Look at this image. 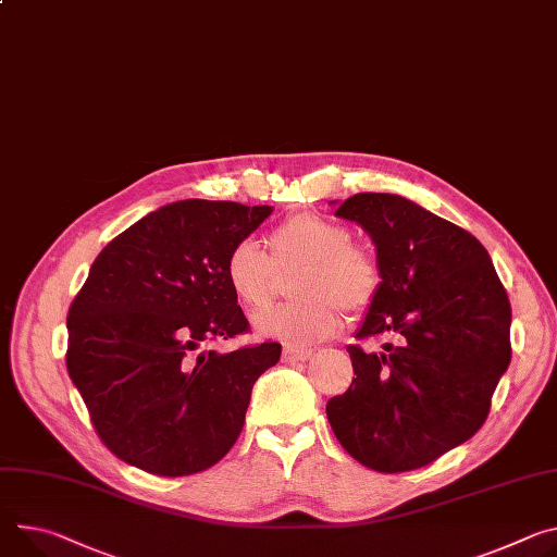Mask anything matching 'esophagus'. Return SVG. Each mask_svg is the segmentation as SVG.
<instances>
[{"instance_id":"1","label":"esophagus","mask_w":557,"mask_h":557,"mask_svg":"<svg viewBox=\"0 0 557 557\" xmlns=\"http://www.w3.org/2000/svg\"><path fill=\"white\" fill-rule=\"evenodd\" d=\"M313 356V348L309 346H284L282 360L284 362H305Z\"/></svg>"}]
</instances>
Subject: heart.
<instances>
[{
  "label": "heart",
  "mask_w": 557,
  "mask_h": 557,
  "mask_svg": "<svg viewBox=\"0 0 557 557\" xmlns=\"http://www.w3.org/2000/svg\"><path fill=\"white\" fill-rule=\"evenodd\" d=\"M350 231L315 213H297L269 235V256L256 239H239L224 260V280L239 305L264 311L277 275H295L286 307L256 320L262 337L309 344L337 333L348 313L367 311L382 288V267L371 250L350 244Z\"/></svg>",
  "instance_id": "heart-1"
}]
</instances>
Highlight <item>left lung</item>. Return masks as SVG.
Returning <instances> with one entry per match:
<instances>
[{
	"instance_id": "1",
	"label": "left lung",
	"mask_w": 557,
	"mask_h": 557,
	"mask_svg": "<svg viewBox=\"0 0 557 557\" xmlns=\"http://www.w3.org/2000/svg\"><path fill=\"white\" fill-rule=\"evenodd\" d=\"M375 244L382 288L346 350L352 377L326 404L339 444L360 465L401 473L473 437L511 362V305L486 248L416 201L358 193L335 211Z\"/></svg>"
}]
</instances>
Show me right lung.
I'll use <instances>...</instances> for the list:
<instances>
[{
  "mask_svg": "<svg viewBox=\"0 0 557 557\" xmlns=\"http://www.w3.org/2000/svg\"><path fill=\"white\" fill-rule=\"evenodd\" d=\"M271 213L237 201H173L92 262L69 309L66 369L97 435L126 465L193 475L239 437L252 384L277 364L282 346H199L248 331L224 260Z\"/></svg>",
  "mask_w": 557,
  "mask_h": 557,
  "instance_id": "1",
  "label": "right lung"
}]
</instances>
